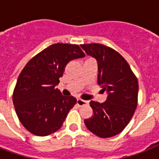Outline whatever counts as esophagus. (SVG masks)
Returning a JSON list of instances; mask_svg holds the SVG:
<instances>
[{
	"label": "esophagus",
	"mask_w": 159,
	"mask_h": 159,
	"mask_svg": "<svg viewBox=\"0 0 159 159\" xmlns=\"http://www.w3.org/2000/svg\"><path fill=\"white\" fill-rule=\"evenodd\" d=\"M88 104V102L87 101H84V100H81V99H77V105L79 106H86V105Z\"/></svg>",
	"instance_id": "obj_1"
}]
</instances>
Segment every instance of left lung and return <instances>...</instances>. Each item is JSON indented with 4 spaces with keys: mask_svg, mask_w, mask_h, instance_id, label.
<instances>
[{
    "mask_svg": "<svg viewBox=\"0 0 159 159\" xmlns=\"http://www.w3.org/2000/svg\"><path fill=\"white\" fill-rule=\"evenodd\" d=\"M87 55L97 60V82L106 92L103 103L90 102L93 116L84 123L91 132L101 138L118 134L130 121L138 102V80L126 60L118 52L99 43L82 44Z\"/></svg>",
    "mask_w": 159,
    "mask_h": 159,
    "instance_id": "8db88e82",
    "label": "left lung"
}]
</instances>
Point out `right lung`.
I'll use <instances>...</instances> for the list:
<instances>
[{
  "label": "right lung",
  "instance_id": "1",
  "mask_svg": "<svg viewBox=\"0 0 159 159\" xmlns=\"http://www.w3.org/2000/svg\"><path fill=\"white\" fill-rule=\"evenodd\" d=\"M85 56L76 44L55 43L34 56L19 76L13 104L23 126L31 134L46 136L62 125L77 102L56 88L70 61Z\"/></svg>",
  "mask_w": 159,
  "mask_h": 159
}]
</instances>
